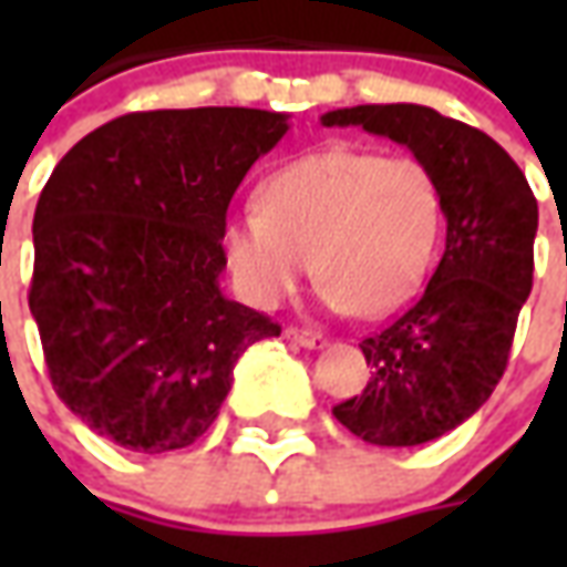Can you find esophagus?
I'll list each match as a JSON object with an SVG mask.
<instances>
[{
    "label": "esophagus",
    "instance_id": "esophagus-1",
    "mask_svg": "<svg viewBox=\"0 0 567 567\" xmlns=\"http://www.w3.org/2000/svg\"><path fill=\"white\" fill-rule=\"evenodd\" d=\"M285 337L291 343L303 346V349H324L328 346V337L319 331H307V328H285Z\"/></svg>",
    "mask_w": 567,
    "mask_h": 567
}]
</instances>
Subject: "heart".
<instances>
[{
    "label": "heart",
    "instance_id": "heart-1",
    "mask_svg": "<svg viewBox=\"0 0 567 567\" xmlns=\"http://www.w3.org/2000/svg\"><path fill=\"white\" fill-rule=\"evenodd\" d=\"M443 190L416 157L324 148L285 163L260 206L224 221V258L239 291L272 309L312 270L333 312L380 319L410 303L434 270Z\"/></svg>",
    "mask_w": 567,
    "mask_h": 567
}]
</instances>
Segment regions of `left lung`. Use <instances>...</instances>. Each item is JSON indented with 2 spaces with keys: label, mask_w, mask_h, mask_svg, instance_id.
<instances>
[{
  "label": "left lung",
  "mask_w": 567,
  "mask_h": 567,
  "mask_svg": "<svg viewBox=\"0 0 567 567\" xmlns=\"http://www.w3.org/2000/svg\"><path fill=\"white\" fill-rule=\"evenodd\" d=\"M406 145L437 175L446 251L413 307L361 340L368 389L333 416L377 446L443 437L486 404L532 295L537 199L498 142L427 105H355L321 115Z\"/></svg>",
  "instance_id": "obj_1"
}]
</instances>
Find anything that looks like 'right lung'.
I'll use <instances>...</instances> for the list:
<instances>
[{
  "instance_id": "obj_1",
  "label": "right lung",
  "mask_w": 567,
  "mask_h": 567,
  "mask_svg": "<svg viewBox=\"0 0 567 567\" xmlns=\"http://www.w3.org/2000/svg\"><path fill=\"white\" fill-rule=\"evenodd\" d=\"M288 133L260 109L115 117L56 163L35 218L30 312L60 401L133 452L185 450L248 346L282 328L221 295L227 206Z\"/></svg>"
}]
</instances>
